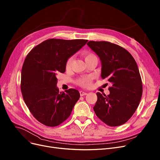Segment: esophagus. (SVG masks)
Returning <instances> with one entry per match:
<instances>
[{
    "mask_svg": "<svg viewBox=\"0 0 160 160\" xmlns=\"http://www.w3.org/2000/svg\"><path fill=\"white\" fill-rule=\"evenodd\" d=\"M88 93H86V92H83V91H80V96H84V95H87Z\"/></svg>",
    "mask_w": 160,
    "mask_h": 160,
    "instance_id": "obj_1",
    "label": "esophagus"
}]
</instances>
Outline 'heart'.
I'll return each mask as SVG.
<instances>
[{
  "instance_id": "1",
  "label": "heart",
  "mask_w": 160,
  "mask_h": 160,
  "mask_svg": "<svg viewBox=\"0 0 160 160\" xmlns=\"http://www.w3.org/2000/svg\"><path fill=\"white\" fill-rule=\"evenodd\" d=\"M93 56H95V55L92 53H86L84 55L85 60H86L87 59H88L89 58L93 57ZM72 57L69 58L67 59V61L66 62V65H65V67L67 68H70V67L71 66V64H72ZM92 80V77H90V76H83V77H81L76 80V84L80 86H82V87L88 88L90 86V84H91Z\"/></svg>"
}]
</instances>
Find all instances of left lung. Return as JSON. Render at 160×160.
Listing matches in <instances>:
<instances>
[{
	"label": "left lung",
	"mask_w": 160,
	"mask_h": 160,
	"mask_svg": "<svg viewBox=\"0 0 160 160\" xmlns=\"http://www.w3.org/2000/svg\"><path fill=\"white\" fill-rule=\"evenodd\" d=\"M87 44L101 59L102 78L112 84L108 95L97 93L94 112L108 126H119L131 118L141 99L138 66L131 54L118 45L107 41H89Z\"/></svg>",
	"instance_id": "8db88e82"
}]
</instances>
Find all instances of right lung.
<instances>
[{"mask_svg":"<svg viewBox=\"0 0 160 160\" xmlns=\"http://www.w3.org/2000/svg\"><path fill=\"white\" fill-rule=\"evenodd\" d=\"M88 41L48 39L27 55L22 69L21 91L31 113L46 126H58L66 120L80 98L75 89L59 92L56 75L65 72L67 59Z\"/></svg>","mask_w":160,"mask_h":160,"instance_id":"right-lung-1","label":"right lung"}]
</instances>
